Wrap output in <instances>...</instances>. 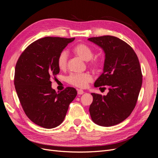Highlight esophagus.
<instances>
[{
  "label": "esophagus",
  "mask_w": 158,
  "mask_h": 158,
  "mask_svg": "<svg viewBox=\"0 0 158 158\" xmlns=\"http://www.w3.org/2000/svg\"><path fill=\"white\" fill-rule=\"evenodd\" d=\"M84 93V92L82 89H78V95H82Z\"/></svg>",
  "instance_id": "34e87169"
}]
</instances>
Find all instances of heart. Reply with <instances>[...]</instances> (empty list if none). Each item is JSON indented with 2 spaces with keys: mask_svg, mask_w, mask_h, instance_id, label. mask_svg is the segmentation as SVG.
<instances>
[{
  "mask_svg": "<svg viewBox=\"0 0 158 158\" xmlns=\"http://www.w3.org/2000/svg\"><path fill=\"white\" fill-rule=\"evenodd\" d=\"M75 54L79 56L83 60L89 62V64L92 67L98 68L101 64V61L98 58H92L93 51L91 47L85 44L76 45L73 49ZM68 52L66 51H62L57 58V64L61 70L65 69L68 63ZM92 81V76L89 73H73L67 78V82L75 87L80 88H85Z\"/></svg>",
  "mask_w": 158,
  "mask_h": 158,
  "instance_id": "1",
  "label": "heart"
}]
</instances>
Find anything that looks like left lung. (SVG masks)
I'll return each instance as SVG.
<instances>
[{
  "instance_id": "obj_1",
  "label": "left lung",
  "mask_w": 158,
  "mask_h": 158,
  "mask_svg": "<svg viewBox=\"0 0 158 158\" xmlns=\"http://www.w3.org/2000/svg\"><path fill=\"white\" fill-rule=\"evenodd\" d=\"M88 40L101 47L105 53L103 73L94 86H109L106 95L91 94L90 116L99 126L116 125L125 120L136 106L142 83L139 60L132 47L118 37L104 35Z\"/></svg>"
}]
</instances>
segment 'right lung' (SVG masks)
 <instances>
[{"mask_svg": "<svg viewBox=\"0 0 158 158\" xmlns=\"http://www.w3.org/2000/svg\"><path fill=\"white\" fill-rule=\"evenodd\" d=\"M74 40L41 38L28 46L17 61L14 85L18 97L27 117L41 127L60 125L77 95L76 89L70 87L56 93L51 82V78L59 73V55Z\"/></svg>", "mask_w": 158, "mask_h": 158, "instance_id": "add662e5", "label": "right lung"}]
</instances>
